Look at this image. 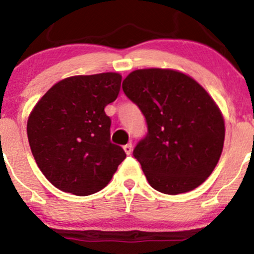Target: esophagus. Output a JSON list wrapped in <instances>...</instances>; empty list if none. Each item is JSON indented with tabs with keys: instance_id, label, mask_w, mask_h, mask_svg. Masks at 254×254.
<instances>
[{
	"instance_id": "34e87169",
	"label": "esophagus",
	"mask_w": 254,
	"mask_h": 254,
	"mask_svg": "<svg viewBox=\"0 0 254 254\" xmlns=\"http://www.w3.org/2000/svg\"><path fill=\"white\" fill-rule=\"evenodd\" d=\"M124 150H125V153H127V155L131 154V152H132V144L131 143H127V145H124Z\"/></svg>"
}]
</instances>
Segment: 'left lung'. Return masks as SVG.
I'll return each mask as SVG.
<instances>
[{"instance_id": "8db88e82", "label": "left lung", "mask_w": 254, "mask_h": 254, "mask_svg": "<svg viewBox=\"0 0 254 254\" xmlns=\"http://www.w3.org/2000/svg\"><path fill=\"white\" fill-rule=\"evenodd\" d=\"M123 90L147 120V136L132 154L150 186L178 195L206 181L225 138L223 114L207 91L186 73L164 68L132 70Z\"/></svg>"}]
</instances>
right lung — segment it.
Here are the masks:
<instances>
[{
    "mask_svg": "<svg viewBox=\"0 0 254 254\" xmlns=\"http://www.w3.org/2000/svg\"><path fill=\"white\" fill-rule=\"evenodd\" d=\"M120 73L72 76L57 82L27 119V139L36 164L50 184L87 196L111 181L127 154L110 141L105 106L116 100Z\"/></svg>",
    "mask_w": 254,
    "mask_h": 254,
    "instance_id": "add662e5",
    "label": "right lung"
}]
</instances>
